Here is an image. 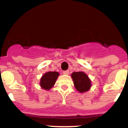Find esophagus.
<instances>
[{"mask_svg":"<svg viewBox=\"0 0 128 128\" xmlns=\"http://www.w3.org/2000/svg\"><path fill=\"white\" fill-rule=\"evenodd\" d=\"M63 74H65V75H68L69 73V70H66V71H63Z\"/></svg>","mask_w":128,"mask_h":128,"instance_id":"1","label":"esophagus"}]
</instances>
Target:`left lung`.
I'll list each match as a JSON object with an SVG mask.
<instances>
[{"label":"left lung","mask_w":128,"mask_h":128,"mask_svg":"<svg viewBox=\"0 0 128 128\" xmlns=\"http://www.w3.org/2000/svg\"><path fill=\"white\" fill-rule=\"evenodd\" d=\"M71 77L76 90L81 93L87 92L91 88V80L84 72H73Z\"/></svg>","instance_id":"8db88e82"}]
</instances>
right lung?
Listing matches in <instances>:
<instances>
[{
  "instance_id": "add662e5",
  "label": "right lung",
  "mask_w": 128,
  "mask_h": 128,
  "mask_svg": "<svg viewBox=\"0 0 128 128\" xmlns=\"http://www.w3.org/2000/svg\"><path fill=\"white\" fill-rule=\"evenodd\" d=\"M59 75V73L57 71H49L42 75L40 82L42 89L48 90L52 88L55 84Z\"/></svg>"
}]
</instances>
